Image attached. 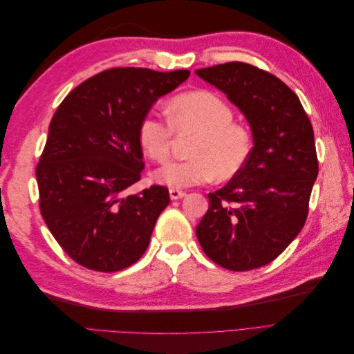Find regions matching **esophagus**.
Instances as JSON below:
<instances>
[{
	"label": "esophagus",
	"mask_w": 354,
	"mask_h": 354,
	"mask_svg": "<svg viewBox=\"0 0 354 354\" xmlns=\"http://www.w3.org/2000/svg\"><path fill=\"white\" fill-rule=\"evenodd\" d=\"M186 196V192L183 190H178V189H169V198L173 201H177V199H181Z\"/></svg>",
	"instance_id": "obj_1"
}]
</instances>
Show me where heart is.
I'll return each mask as SVG.
<instances>
[{
  "instance_id": "b5f03b06",
  "label": "heart",
  "mask_w": 354,
  "mask_h": 354,
  "mask_svg": "<svg viewBox=\"0 0 354 354\" xmlns=\"http://www.w3.org/2000/svg\"><path fill=\"white\" fill-rule=\"evenodd\" d=\"M168 121L149 112L138 125V142L145 153L162 162L171 153L174 136L194 133L190 158L169 160L153 173L160 185L173 189L208 183L214 177L229 180L248 162L252 136L233 122V111L217 94L207 90L181 93L168 103Z\"/></svg>"
}]
</instances>
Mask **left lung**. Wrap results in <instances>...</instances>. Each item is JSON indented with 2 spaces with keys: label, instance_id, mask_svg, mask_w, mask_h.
<instances>
[{
  "label": "left lung",
  "instance_id": "8db88e82",
  "mask_svg": "<svg viewBox=\"0 0 354 354\" xmlns=\"http://www.w3.org/2000/svg\"><path fill=\"white\" fill-rule=\"evenodd\" d=\"M250 122L248 162L209 207L196 236L209 259L233 272L272 263L301 232L319 173L313 127L298 95L273 73L229 62L196 71Z\"/></svg>",
  "mask_w": 354,
  "mask_h": 354
}]
</instances>
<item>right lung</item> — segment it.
<instances>
[{
	"mask_svg": "<svg viewBox=\"0 0 354 354\" xmlns=\"http://www.w3.org/2000/svg\"><path fill=\"white\" fill-rule=\"evenodd\" d=\"M189 71H103L60 103L37 165L39 211L73 261L112 273L147 250L169 203L153 185L130 195L145 169L138 125L152 104L189 78Z\"/></svg>",
	"mask_w": 354,
	"mask_h": 354,
	"instance_id": "add662e5",
	"label": "right lung"
}]
</instances>
